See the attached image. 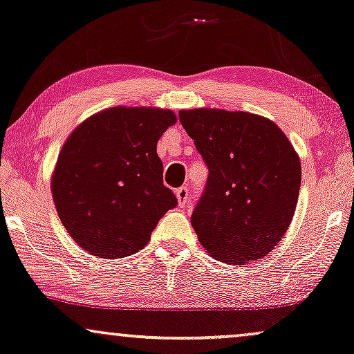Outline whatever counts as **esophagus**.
<instances>
[{
    "label": "esophagus",
    "mask_w": 354,
    "mask_h": 354,
    "mask_svg": "<svg viewBox=\"0 0 354 354\" xmlns=\"http://www.w3.org/2000/svg\"><path fill=\"white\" fill-rule=\"evenodd\" d=\"M174 194H176V199H178V204H180V207H185V205L187 204V198H189V187L187 186L178 187V189L174 191Z\"/></svg>",
    "instance_id": "34e87169"
}]
</instances>
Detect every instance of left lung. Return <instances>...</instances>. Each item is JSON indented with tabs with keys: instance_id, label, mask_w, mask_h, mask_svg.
<instances>
[{
	"instance_id": "left-lung-1",
	"label": "left lung",
	"mask_w": 354,
	"mask_h": 354,
	"mask_svg": "<svg viewBox=\"0 0 354 354\" xmlns=\"http://www.w3.org/2000/svg\"><path fill=\"white\" fill-rule=\"evenodd\" d=\"M209 168L191 223L207 253L227 265L266 257L296 212L301 160L272 120L243 111H180Z\"/></svg>"
}]
</instances>
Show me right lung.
<instances>
[{"label":"right lung","mask_w":354,"mask_h":354,"mask_svg":"<svg viewBox=\"0 0 354 354\" xmlns=\"http://www.w3.org/2000/svg\"><path fill=\"white\" fill-rule=\"evenodd\" d=\"M176 115L169 109L115 106L70 133L52 176L58 217L77 243L102 259L147 245L178 204L163 185L156 144Z\"/></svg>","instance_id":"right-lung-1"}]
</instances>
